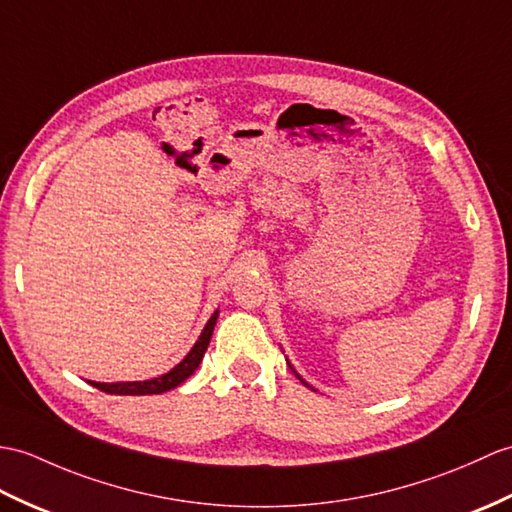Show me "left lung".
<instances>
[{
  "mask_svg": "<svg viewBox=\"0 0 512 512\" xmlns=\"http://www.w3.org/2000/svg\"><path fill=\"white\" fill-rule=\"evenodd\" d=\"M301 382H303V379H301ZM303 384H305V382H303ZM305 386H307V384H305Z\"/></svg>",
  "mask_w": 512,
  "mask_h": 512,
  "instance_id": "8db88e82",
  "label": "left lung"
}]
</instances>
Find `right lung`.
<instances>
[{
	"instance_id": "1",
	"label": "right lung",
	"mask_w": 512,
	"mask_h": 512,
	"mask_svg": "<svg viewBox=\"0 0 512 512\" xmlns=\"http://www.w3.org/2000/svg\"><path fill=\"white\" fill-rule=\"evenodd\" d=\"M216 320H218V312H213L211 318L207 320L205 329H202L200 338L192 347V351H189L185 358L172 368L170 373L154 377V379H146V382H117V384L89 382V384L100 388L102 392H109V395H161V392H165V390L176 388L178 384H183L185 379L192 375L198 368V364L202 362V355H205V351L209 347V340L213 334V327H216Z\"/></svg>"
}]
</instances>
